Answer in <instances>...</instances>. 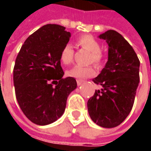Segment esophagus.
<instances>
[{"label": "esophagus", "instance_id": "1", "mask_svg": "<svg viewBox=\"0 0 151 151\" xmlns=\"http://www.w3.org/2000/svg\"><path fill=\"white\" fill-rule=\"evenodd\" d=\"M76 82H77L78 86H81V85L83 83V80H76Z\"/></svg>", "mask_w": 151, "mask_h": 151}]
</instances>
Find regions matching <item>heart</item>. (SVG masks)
<instances>
[{"instance_id":"1","label":"heart","mask_w":151,"mask_h":151,"mask_svg":"<svg viewBox=\"0 0 151 151\" xmlns=\"http://www.w3.org/2000/svg\"><path fill=\"white\" fill-rule=\"evenodd\" d=\"M78 44L83 49L90 52L89 62L94 63L96 65H100L103 60V55L101 51V44L91 35L85 34L77 39ZM60 61L64 65L71 64L74 59V50L70 44H65L60 51ZM96 70L92 66L82 67L80 65L74 66L68 70L66 75L68 76L77 79H84L95 76Z\"/></svg>"}]
</instances>
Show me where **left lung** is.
<instances>
[{
	"label": "left lung",
	"mask_w": 151,
	"mask_h": 151,
	"mask_svg": "<svg viewBox=\"0 0 151 151\" xmlns=\"http://www.w3.org/2000/svg\"><path fill=\"white\" fill-rule=\"evenodd\" d=\"M99 38L108 44V60L92 80L101 86L87 101L88 113L96 124L113 128L128 117L133 107L139 82V60L120 33L108 30Z\"/></svg>",
	"instance_id": "1"
}]
</instances>
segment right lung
<instances>
[{"instance_id": "1", "label": "right lung", "mask_w": 151, "mask_h": 151, "mask_svg": "<svg viewBox=\"0 0 151 151\" xmlns=\"http://www.w3.org/2000/svg\"><path fill=\"white\" fill-rule=\"evenodd\" d=\"M70 38L65 27L44 25L27 38L17 56L16 98L22 113L35 124H50L60 118L67 97L77 86L75 78H63L60 65V51Z\"/></svg>"}]
</instances>
